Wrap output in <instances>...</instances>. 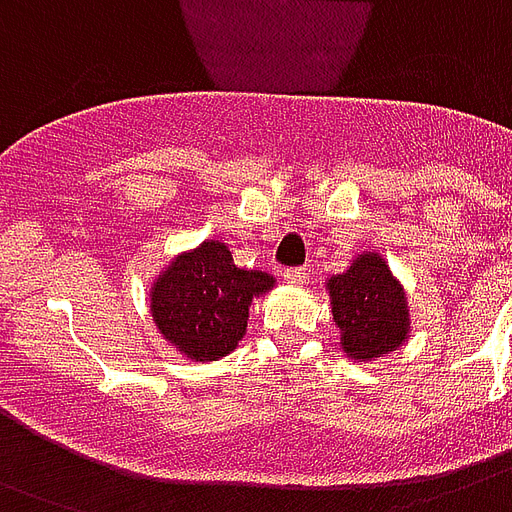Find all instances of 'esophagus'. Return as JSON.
Instances as JSON below:
<instances>
[{
  "label": "esophagus",
  "instance_id": "34e87169",
  "mask_svg": "<svg viewBox=\"0 0 512 512\" xmlns=\"http://www.w3.org/2000/svg\"><path fill=\"white\" fill-rule=\"evenodd\" d=\"M307 269H301V267H293V269H285L283 272V280L285 283H291V285H304L307 283Z\"/></svg>",
  "mask_w": 512,
  "mask_h": 512
}]
</instances>
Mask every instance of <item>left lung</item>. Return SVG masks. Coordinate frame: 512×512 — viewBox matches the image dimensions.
<instances>
[{
	"label": "left lung",
	"mask_w": 512,
	"mask_h": 512,
	"mask_svg": "<svg viewBox=\"0 0 512 512\" xmlns=\"http://www.w3.org/2000/svg\"><path fill=\"white\" fill-rule=\"evenodd\" d=\"M326 291L347 358L366 363L403 347L411 328L406 293L379 253H360Z\"/></svg>",
	"instance_id": "1"
}]
</instances>
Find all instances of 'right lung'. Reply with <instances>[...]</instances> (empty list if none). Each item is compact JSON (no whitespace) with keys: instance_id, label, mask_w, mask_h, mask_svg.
<instances>
[{"instance_id":"1","label":"right lung","mask_w":512,"mask_h":512,"mask_svg":"<svg viewBox=\"0 0 512 512\" xmlns=\"http://www.w3.org/2000/svg\"><path fill=\"white\" fill-rule=\"evenodd\" d=\"M275 277L240 269L219 240L197 245L170 261L152 283L149 307L165 336L189 360H219L243 342L248 307L272 291Z\"/></svg>"}]
</instances>
